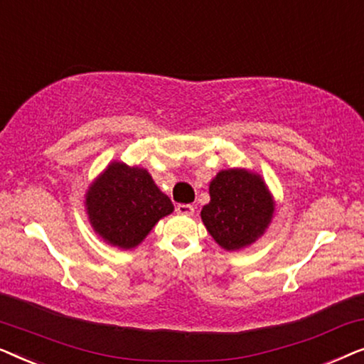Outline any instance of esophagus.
Returning <instances> with one entry per match:
<instances>
[{
  "mask_svg": "<svg viewBox=\"0 0 364 364\" xmlns=\"http://www.w3.org/2000/svg\"><path fill=\"white\" fill-rule=\"evenodd\" d=\"M193 210V205H191V203H178V205L176 207V212L181 213V215H192Z\"/></svg>",
  "mask_w": 364,
  "mask_h": 364,
  "instance_id": "obj_1",
  "label": "esophagus"
}]
</instances>
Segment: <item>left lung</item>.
Masks as SVG:
<instances>
[{
  "mask_svg": "<svg viewBox=\"0 0 364 364\" xmlns=\"http://www.w3.org/2000/svg\"><path fill=\"white\" fill-rule=\"evenodd\" d=\"M200 217L207 232L228 252L257 242L270 225L275 202L267 183L247 168L220 171L208 187Z\"/></svg>",
  "mask_w": 364,
  "mask_h": 364,
  "instance_id": "left-lung-1",
  "label": "left lung"
}]
</instances>
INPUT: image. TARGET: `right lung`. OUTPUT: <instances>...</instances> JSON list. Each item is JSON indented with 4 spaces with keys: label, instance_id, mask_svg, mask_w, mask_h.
<instances>
[{
    "label": "right lung",
    "instance_id": "1",
    "mask_svg": "<svg viewBox=\"0 0 364 364\" xmlns=\"http://www.w3.org/2000/svg\"><path fill=\"white\" fill-rule=\"evenodd\" d=\"M86 212L104 242L131 250L162 217L173 212V205L146 168L116 161L89 186Z\"/></svg>",
    "mask_w": 364,
    "mask_h": 364
}]
</instances>
